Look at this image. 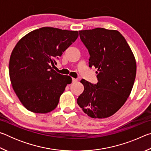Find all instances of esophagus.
Returning <instances> with one entry per match:
<instances>
[{"label":"esophagus","instance_id":"esophagus-1","mask_svg":"<svg viewBox=\"0 0 151 151\" xmlns=\"http://www.w3.org/2000/svg\"><path fill=\"white\" fill-rule=\"evenodd\" d=\"M76 81H78L77 79H76V78H73V83H75V82H76Z\"/></svg>","mask_w":151,"mask_h":151}]
</instances>
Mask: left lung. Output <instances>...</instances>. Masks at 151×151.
I'll return each instance as SVG.
<instances>
[{
  "instance_id": "1",
  "label": "left lung",
  "mask_w": 151,
  "mask_h": 151,
  "mask_svg": "<svg viewBox=\"0 0 151 151\" xmlns=\"http://www.w3.org/2000/svg\"><path fill=\"white\" fill-rule=\"evenodd\" d=\"M90 54L88 65L97 70L94 85L82 79L84 91L77 99L83 112L93 119L107 118L119 111L133 87L137 63L127 40L116 30L96 28L79 30Z\"/></svg>"
}]
</instances>
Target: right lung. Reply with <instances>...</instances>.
<instances>
[{
  "instance_id": "obj_1",
  "label": "right lung",
  "mask_w": 151,
  "mask_h": 151,
  "mask_svg": "<svg viewBox=\"0 0 151 151\" xmlns=\"http://www.w3.org/2000/svg\"><path fill=\"white\" fill-rule=\"evenodd\" d=\"M78 37L76 30L42 27L17 42L10 57L9 76L14 93L27 110L45 114L57 106L72 78L52 67Z\"/></svg>"
}]
</instances>
